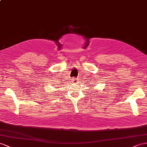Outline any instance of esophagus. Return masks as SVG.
I'll list each match as a JSON object with an SVG mask.
<instances>
[{
  "label": "esophagus",
  "instance_id": "1",
  "mask_svg": "<svg viewBox=\"0 0 147 147\" xmlns=\"http://www.w3.org/2000/svg\"><path fill=\"white\" fill-rule=\"evenodd\" d=\"M72 82H73V83H77L78 80L76 78H72Z\"/></svg>",
  "mask_w": 147,
  "mask_h": 147
}]
</instances>
